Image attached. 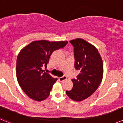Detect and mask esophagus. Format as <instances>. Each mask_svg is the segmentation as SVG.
Wrapping results in <instances>:
<instances>
[{"mask_svg":"<svg viewBox=\"0 0 123 123\" xmlns=\"http://www.w3.org/2000/svg\"><path fill=\"white\" fill-rule=\"evenodd\" d=\"M66 79H67V77H66V75H64L63 77H59V78H58L59 81H61V82H62V81H64V80H66Z\"/></svg>","mask_w":123,"mask_h":123,"instance_id":"34e87169","label":"esophagus"}]
</instances>
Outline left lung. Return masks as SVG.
Segmentation results:
<instances>
[{
	"label": "left lung",
	"mask_w": 123,
	"mask_h": 123,
	"mask_svg": "<svg viewBox=\"0 0 123 123\" xmlns=\"http://www.w3.org/2000/svg\"><path fill=\"white\" fill-rule=\"evenodd\" d=\"M74 47L75 68L80 74L76 79L72 80V90L66 91L69 98L75 101H81L97 90L103 78L104 66L102 57L97 48L81 38L72 40Z\"/></svg>",
	"instance_id": "obj_1"
}]
</instances>
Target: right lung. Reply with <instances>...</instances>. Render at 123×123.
<instances>
[{"mask_svg": "<svg viewBox=\"0 0 123 123\" xmlns=\"http://www.w3.org/2000/svg\"><path fill=\"white\" fill-rule=\"evenodd\" d=\"M67 43V41H34L19 53L16 78L23 91L31 99L40 102L49 96L57 78L44 72L42 67H46L54 51L63 48Z\"/></svg>", "mask_w": 123, "mask_h": 123, "instance_id": "1", "label": "right lung"}]
</instances>
